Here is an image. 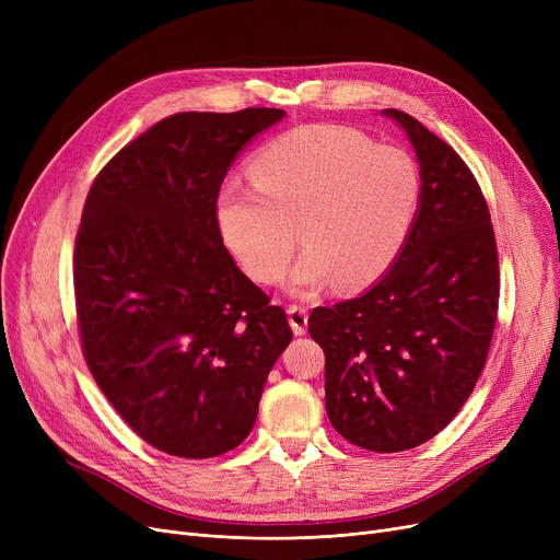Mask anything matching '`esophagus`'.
<instances>
[{
  "label": "esophagus",
  "instance_id": "obj_1",
  "mask_svg": "<svg viewBox=\"0 0 560 560\" xmlns=\"http://www.w3.org/2000/svg\"><path fill=\"white\" fill-rule=\"evenodd\" d=\"M288 322L295 336H304L306 334V325H308V308L302 304H290L288 306Z\"/></svg>",
  "mask_w": 560,
  "mask_h": 560
}]
</instances>
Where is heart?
<instances>
[{"mask_svg": "<svg viewBox=\"0 0 560 560\" xmlns=\"http://www.w3.org/2000/svg\"><path fill=\"white\" fill-rule=\"evenodd\" d=\"M252 186L226 182L215 197L220 238L241 268L272 285L300 241L306 247L292 288L334 279L359 290L384 277L413 229L420 170L399 147L374 144L340 125L290 129L249 161Z\"/></svg>", "mask_w": 560, "mask_h": 560, "instance_id": "heart-1", "label": "heart"}]
</instances>
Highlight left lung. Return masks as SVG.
Masks as SVG:
<instances>
[{
    "label": "left lung",
    "mask_w": 560,
    "mask_h": 560,
    "mask_svg": "<svg viewBox=\"0 0 560 560\" xmlns=\"http://www.w3.org/2000/svg\"><path fill=\"white\" fill-rule=\"evenodd\" d=\"M420 211L388 275L365 295L317 306L308 334L325 349L327 416L351 445L393 454L443 431L475 390L499 308V258L472 170L413 115Z\"/></svg>",
    "instance_id": "obj_1"
}]
</instances>
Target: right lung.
Segmentation results:
<instances>
[{"label":"right lung","instance_id":"add662e5","mask_svg":"<svg viewBox=\"0 0 560 560\" xmlns=\"http://www.w3.org/2000/svg\"><path fill=\"white\" fill-rule=\"evenodd\" d=\"M281 117L174 113L125 144L83 203L72 277L85 365L117 416L170 456L238 447L292 338L215 224L235 154Z\"/></svg>","mask_w":560,"mask_h":560}]
</instances>
